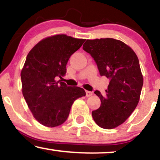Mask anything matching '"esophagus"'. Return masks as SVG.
I'll list each match as a JSON object with an SVG mask.
<instances>
[{"mask_svg": "<svg viewBox=\"0 0 160 160\" xmlns=\"http://www.w3.org/2000/svg\"><path fill=\"white\" fill-rule=\"evenodd\" d=\"M92 92H90V91H86V97H90V96L92 95Z\"/></svg>", "mask_w": 160, "mask_h": 160, "instance_id": "obj_1", "label": "esophagus"}]
</instances>
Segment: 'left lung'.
I'll use <instances>...</instances> for the list:
<instances>
[{
  "label": "left lung",
  "instance_id": "obj_1",
  "mask_svg": "<svg viewBox=\"0 0 160 160\" xmlns=\"http://www.w3.org/2000/svg\"><path fill=\"white\" fill-rule=\"evenodd\" d=\"M82 49L89 53L98 65L101 76L109 79L101 107L92 111L94 121L103 129H112L124 123L136 109L143 77L137 56L124 42L114 38L86 40Z\"/></svg>",
  "mask_w": 160,
  "mask_h": 160
}]
</instances>
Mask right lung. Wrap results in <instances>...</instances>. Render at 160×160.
Returning a JSON list of instances; mask_svg holds the SVG:
<instances>
[{
	"mask_svg": "<svg viewBox=\"0 0 160 160\" xmlns=\"http://www.w3.org/2000/svg\"><path fill=\"white\" fill-rule=\"evenodd\" d=\"M84 42L66 35L53 36L38 42L27 56L21 73L22 93L33 116L44 126L63 124L74 101L86 95L83 88L55 80L65 76L69 58Z\"/></svg>",
	"mask_w": 160,
	"mask_h": 160,
	"instance_id": "1",
	"label": "right lung"
}]
</instances>
